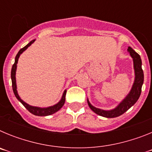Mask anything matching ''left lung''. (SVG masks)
Returning a JSON list of instances; mask_svg holds the SVG:
<instances>
[{"mask_svg": "<svg viewBox=\"0 0 152 152\" xmlns=\"http://www.w3.org/2000/svg\"><path fill=\"white\" fill-rule=\"evenodd\" d=\"M127 50L129 52L130 56L133 59L135 80H134L132 88L129 94L126 96L124 100L119 103L116 108L111 110H103L96 108L91 105L89 100H88V103L90 108L99 116L107 118H114L121 116L122 114L126 113L130 107H132L136 103L140 96L142 84L144 82V73H143V70L142 68V60H141L140 56L132 49L131 47H129Z\"/></svg>", "mask_w": 152, "mask_h": 152, "instance_id": "1", "label": "left lung"}]
</instances>
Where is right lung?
Returning a JSON list of instances; mask_svg holds the SVG:
<instances>
[{
	"mask_svg": "<svg viewBox=\"0 0 152 152\" xmlns=\"http://www.w3.org/2000/svg\"><path fill=\"white\" fill-rule=\"evenodd\" d=\"M35 41L34 40H32L31 42H29V43H28L26 46H24L23 48L19 51L17 55L16 56L15 58V62L13 64L11 69V80H12V88H13V93H14V95L17 97V100L22 103L24 107H26V109L29 112H30L31 113H33V115H36V116H49V115H52V114L55 113L57 111H58L61 107H63V105L64 104V102H65V95H66V91H64L63 93L62 97H61V100L58 103H56V105L52 106V107H46V108H41V107H33V106H30L29 104H27L26 103L23 101V100H21V98L19 96L18 94H17V84H16V70H17V61H18V58L20 57L21 54L24 51L27 49L29 45H31V44L33 43Z\"/></svg>",
	"mask_w": 152,
	"mask_h": 152,
	"instance_id": "right-lung-1",
	"label": "right lung"
}]
</instances>
